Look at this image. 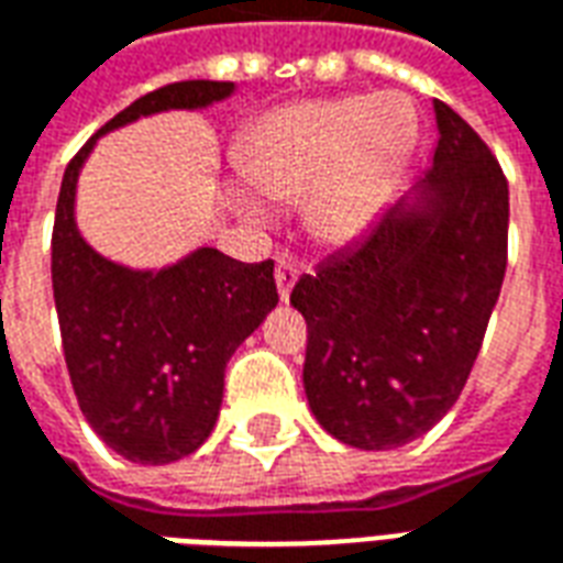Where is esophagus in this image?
<instances>
[{"mask_svg":"<svg viewBox=\"0 0 563 563\" xmlns=\"http://www.w3.org/2000/svg\"><path fill=\"white\" fill-rule=\"evenodd\" d=\"M274 262H277V268H274L277 292H280L283 301H289V292H292L295 280H298V262H295L289 250H280V253L274 256Z\"/></svg>","mask_w":563,"mask_h":563,"instance_id":"34e87169","label":"esophagus"}]
</instances>
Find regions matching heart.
Listing matches in <instances>:
<instances>
[{"instance_id":"b5f03b06","label":"heart","mask_w":563,"mask_h":563,"mask_svg":"<svg viewBox=\"0 0 563 563\" xmlns=\"http://www.w3.org/2000/svg\"><path fill=\"white\" fill-rule=\"evenodd\" d=\"M416 141L413 111L395 96L298 102L262 117L238 150L244 180L277 201L307 198V222L325 244L365 234Z\"/></svg>"}]
</instances>
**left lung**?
Here are the masks:
<instances>
[{
    "label": "left lung",
    "instance_id": "obj_1",
    "mask_svg": "<svg viewBox=\"0 0 563 563\" xmlns=\"http://www.w3.org/2000/svg\"><path fill=\"white\" fill-rule=\"evenodd\" d=\"M434 114L422 201L338 246L289 295L307 322L310 410L355 449H398L449 413L507 271L504 168L446 102Z\"/></svg>",
    "mask_w": 563,
    "mask_h": 563
}]
</instances>
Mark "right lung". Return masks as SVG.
<instances>
[{
  "instance_id": "1",
  "label": "right lung",
  "mask_w": 563,
  "mask_h": 563,
  "mask_svg": "<svg viewBox=\"0 0 563 563\" xmlns=\"http://www.w3.org/2000/svg\"><path fill=\"white\" fill-rule=\"evenodd\" d=\"M232 90L229 80H177L135 99L75 153L56 198L51 277L71 389L92 431L135 464H168L208 440L229 358L280 301L274 262L205 246L159 274L120 268L78 234L75 184L108 129Z\"/></svg>"
}]
</instances>
